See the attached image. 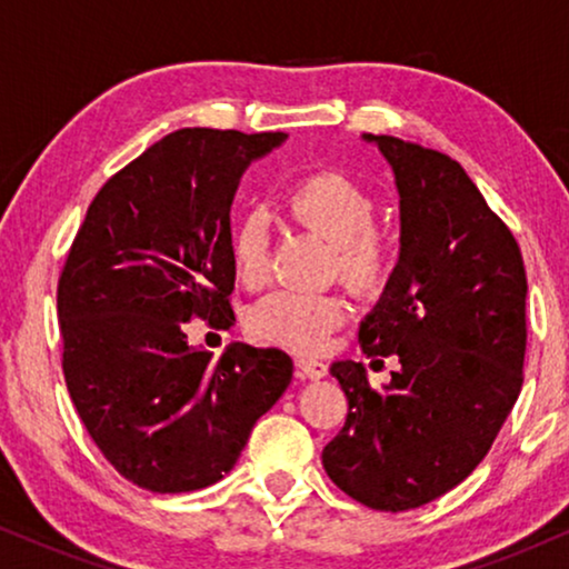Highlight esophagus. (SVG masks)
<instances>
[{
    "mask_svg": "<svg viewBox=\"0 0 569 569\" xmlns=\"http://www.w3.org/2000/svg\"><path fill=\"white\" fill-rule=\"evenodd\" d=\"M298 376L308 380H321L329 376V368H326L321 360H308V357H302V360H298Z\"/></svg>",
    "mask_w": 569,
    "mask_h": 569,
    "instance_id": "34e87169",
    "label": "esophagus"
}]
</instances>
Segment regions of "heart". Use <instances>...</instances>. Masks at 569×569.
Listing matches in <instances>:
<instances>
[{"label": "heart", "instance_id": "b5f03b06", "mask_svg": "<svg viewBox=\"0 0 569 569\" xmlns=\"http://www.w3.org/2000/svg\"><path fill=\"white\" fill-rule=\"evenodd\" d=\"M284 217L331 240V274L352 290L376 295L396 267V240L372 220L378 201L341 170H313L287 186L279 199ZM232 269L246 287H261L271 271L269 222L259 212L240 217L230 236ZM349 318L341 292L282 290L256 302L248 331L256 339L295 352H321L331 333Z\"/></svg>", "mask_w": 569, "mask_h": 569}]
</instances>
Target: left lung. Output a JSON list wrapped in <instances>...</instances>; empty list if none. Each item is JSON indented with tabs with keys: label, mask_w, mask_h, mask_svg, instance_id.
<instances>
[{
	"label": "left lung",
	"mask_w": 569,
	"mask_h": 569,
	"mask_svg": "<svg viewBox=\"0 0 569 569\" xmlns=\"http://www.w3.org/2000/svg\"><path fill=\"white\" fill-rule=\"evenodd\" d=\"M376 142L401 193V256L360 326L365 357H399L372 388L362 362H333L349 411L323 448L341 492L372 510L432 502L477 469L523 386L526 267L518 240L448 154Z\"/></svg>",
	"instance_id": "1"
}]
</instances>
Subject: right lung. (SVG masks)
<instances>
[{
  "mask_svg": "<svg viewBox=\"0 0 569 569\" xmlns=\"http://www.w3.org/2000/svg\"><path fill=\"white\" fill-rule=\"evenodd\" d=\"M282 131L178 129L100 186L59 274L61 370L77 415L131 485L193 492L236 466L292 380L282 349L189 347L236 321L230 204Z\"/></svg>",
  "mask_w": 569,
  "mask_h": 569,
  "instance_id": "right-lung-1",
  "label": "right lung"
}]
</instances>
